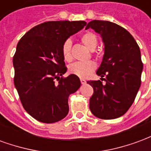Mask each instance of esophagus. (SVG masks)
Returning a JSON list of instances; mask_svg holds the SVG:
<instances>
[{"label":"esophagus","instance_id":"1","mask_svg":"<svg viewBox=\"0 0 151 151\" xmlns=\"http://www.w3.org/2000/svg\"><path fill=\"white\" fill-rule=\"evenodd\" d=\"M80 81H81V83H82V85H84V84H86V80H84V79L81 78L80 79Z\"/></svg>","mask_w":151,"mask_h":151}]
</instances>
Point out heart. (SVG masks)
<instances>
[{
  "label": "heart",
  "mask_w": 151,
  "mask_h": 151,
  "mask_svg": "<svg viewBox=\"0 0 151 151\" xmlns=\"http://www.w3.org/2000/svg\"><path fill=\"white\" fill-rule=\"evenodd\" d=\"M82 42L88 49L94 50L97 46V38L95 34L91 32H87L82 36ZM62 55L64 59L66 61H70L72 60L73 56L71 52V41L67 40L63 43L62 46ZM95 62L91 60L90 61H86V62H76L72 64L69 66V71L70 73H73L74 75L78 76L79 78H87L91 73L95 69Z\"/></svg>",
  "instance_id": "1"
}]
</instances>
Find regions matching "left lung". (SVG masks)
I'll return each mask as SVG.
<instances>
[{
    "label": "left lung",
    "instance_id": "8db88e82",
    "mask_svg": "<svg viewBox=\"0 0 151 151\" xmlns=\"http://www.w3.org/2000/svg\"><path fill=\"white\" fill-rule=\"evenodd\" d=\"M89 28L100 35L104 45L96 73L106 82H87L94 90L90 109L98 118L116 119L129 110L140 88L143 69L140 48L129 32L116 23L93 20L86 30Z\"/></svg>",
    "mask_w": 151,
    "mask_h": 151
}]
</instances>
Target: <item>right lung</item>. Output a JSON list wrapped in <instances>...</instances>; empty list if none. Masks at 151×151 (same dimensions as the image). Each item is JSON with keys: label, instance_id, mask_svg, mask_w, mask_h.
Segmentation results:
<instances>
[{"label": "right lung", "instance_id": "add662e5", "mask_svg": "<svg viewBox=\"0 0 151 151\" xmlns=\"http://www.w3.org/2000/svg\"><path fill=\"white\" fill-rule=\"evenodd\" d=\"M86 25L84 21L46 22L27 31L18 43L13 58L15 87L25 110L40 122L55 123L69 112V96L81 82L74 74L60 78L67 71L62 46Z\"/></svg>", "mask_w": 151, "mask_h": 151}]
</instances>
